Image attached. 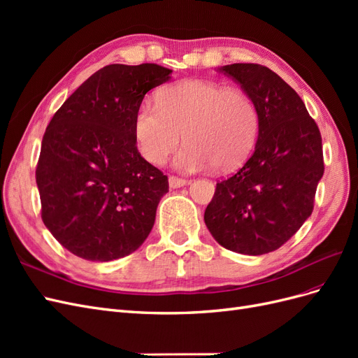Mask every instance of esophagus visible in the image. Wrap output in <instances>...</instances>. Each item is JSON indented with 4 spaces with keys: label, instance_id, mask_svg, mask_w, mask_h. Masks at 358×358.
<instances>
[{
    "label": "esophagus",
    "instance_id": "esophagus-1",
    "mask_svg": "<svg viewBox=\"0 0 358 358\" xmlns=\"http://www.w3.org/2000/svg\"><path fill=\"white\" fill-rule=\"evenodd\" d=\"M188 183V180L187 179H182V178H178V176H170L169 178V185H170V188H180V187H185Z\"/></svg>",
    "mask_w": 358,
    "mask_h": 358
}]
</instances>
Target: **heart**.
Returning a JSON list of instances; mask_svg holds the SVG:
<instances>
[{"label": "heart", "instance_id": "obj_1", "mask_svg": "<svg viewBox=\"0 0 358 358\" xmlns=\"http://www.w3.org/2000/svg\"><path fill=\"white\" fill-rule=\"evenodd\" d=\"M258 128L257 106L245 91L201 79L169 86L157 104H142L134 116L137 149L152 164L164 162L183 136L187 143L175 164L185 171L239 167L252 152Z\"/></svg>", "mask_w": 358, "mask_h": 358}]
</instances>
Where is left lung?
I'll use <instances>...</instances> for the list:
<instances>
[{
	"mask_svg": "<svg viewBox=\"0 0 358 358\" xmlns=\"http://www.w3.org/2000/svg\"><path fill=\"white\" fill-rule=\"evenodd\" d=\"M254 100L259 128L252 155L216 183L204 222L225 249L245 255L276 251L312 210L324 173L317 122L291 86L259 64L220 69Z\"/></svg>",
	"mask_w": 358,
	"mask_h": 358,
	"instance_id": "left-lung-1",
	"label": "left lung"
}]
</instances>
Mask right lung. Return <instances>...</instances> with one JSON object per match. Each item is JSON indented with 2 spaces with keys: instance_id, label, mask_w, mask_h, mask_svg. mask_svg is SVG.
Listing matches in <instances>:
<instances>
[{
  "instance_id": "obj_1",
  "label": "right lung",
  "mask_w": 358,
  "mask_h": 358,
  "mask_svg": "<svg viewBox=\"0 0 358 358\" xmlns=\"http://www.w3.org/2000/svg\"><path fill=\"white\" fill-rule=\"evenodd\" d=\"M170 73L157 64H110L49 122L36 169L41 220L71 254L112 262L134 252L152 230L169 179L140 155L134 116Z\"/></svg>"
}]
</instances>
